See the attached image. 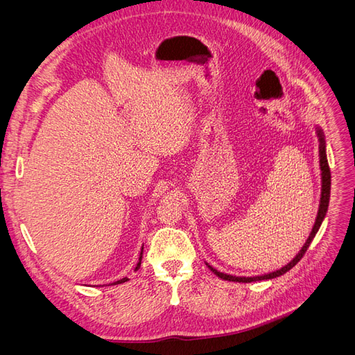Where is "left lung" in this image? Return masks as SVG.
Listing matches in <instances>:
<instances>
[{
  "mask_svg": "<svg viewBox=\"0 0 355 355\" xmlns=\"http://www.w3.org/2000/svg\"><path fill=\"white\" fill-rule=\"evenodd\" d=\"M315 132L318 136V155H320V170H321V196H320V204H318V213H317V218H315V223L313 227V231L309 232V237L306 239L305 244L302 245V249L299 250V253L293 257L292 261H290L287 265H284L280 270H275L272 272H268V274H262V275H254V277H237V275H230V274H225L218 271L216 268H213L211 265L206 263L210 271L218 275L222 280H228V282H237V283H252V282H261V280H271V278L275 277H280L283 274H286L287 271L292 270V268L302 259V256L305 254V252L308 250V247L311 244V241L314 240L315 234L318 232L320 227H321V222L326 218V213H327V207H329V200H330V168H329V163H327V155H326V142H324V133L321 130L320 127H315Z\"/></svg>",
  "mask_w": 355,
  "mask_h": 355,
  "instance_id": "left-lung-1",
  "label": "left lung"
}]
</instances>
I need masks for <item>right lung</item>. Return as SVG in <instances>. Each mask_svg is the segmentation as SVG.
<instances>
[{
	"instance_id": "1",
	"label": "right lung",
	"mask_w": 355,
	"mask_h": 355,
	"mask_svg": "<svg viewBox=\"0 0 355 355\" xmlns=\"http://www.w3.org/2000/svg\"><path fill=\"white\" fill-rule=\"evenodd\" d=\"M142 254H144V245H142V250H141V256H139V262L136 263V268H135V271H137L139 270V268H141V262H142ZM128 280V278L127 277H124V278H121V280H118V282H114V283H111V286L114 284H121V283H125Z\"/></svg>"
}]
</instances>
